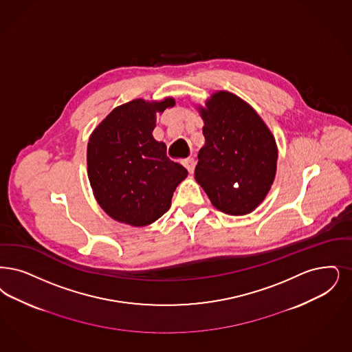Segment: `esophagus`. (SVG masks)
Segmentation results:
<instances>
[{"label":"esophagus","instance_id":"34e87169","mask_svg":"<svg viewBox=\"0 0 352 352\" xmlns=\"http://www.w3.org/2000/svg\"><path fill=\"white\" fill-rule=\"evenodd\" d=\"M182 164L183 166L188 170V173H194V169H195V160H194V158H191V157L184 158L182 161Z\"/></svg>","mask_w":352,"mask_h":352}]
</instances>
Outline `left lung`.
Returning <instances> with one entry per match:
<instances>
[{
    "mask_svg": "<svg viewBox=\"0 0 352 352\" xmlns=\"http://www.w3.org/2000/svg\"><path fill=\"white\" fill-rule=\"evenodd\" d=\"M199 113L206 144L197 155V182L219 211L253 212L275 179V138L253 107L229 91L213 93Z\"/></svg>",
    "mask_w": 352,
    "mask_h": 352,
    "instance_id": "1",
    "label": "left lung"
}]
</instances>
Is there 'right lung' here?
<instances>
[{
    "mask_svg": "<svg viewBox=\"0 0 352 352\" xmlns=\"http://www.w3.org/2000/svg\"><path fill=\"white\" fill-rule=\"evenodd\" d=\"M175 104L133 99L115 107L87 142V175L102 210L132 226L155 223L169 211L187 170L166 155V145L152 135L155 113Z\"/></svg>",
    "mask_w": 352,
    "mask_h": 352,
    "instance_id": "right-lung-1",
    "label": "right lung"
}]
</instances>
